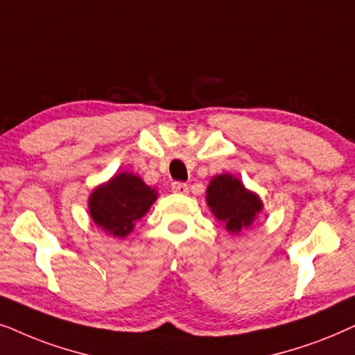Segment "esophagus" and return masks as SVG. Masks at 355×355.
<instances>
[{"mask_svg": "<svg viewBox=\"0 0 355 355\" xmlns=\"http://www.w3.org/2000/svg\"><path fill=\"white\" fill-rule=\"evenodd\" d=\"M172 191L173 193H180V195H185L188 193V185L183 182H173L172 183Z\"/></svg>", "mask_w": 355, "mask_h": 355, "instance_id": "esophagus-1", "label": "esophagus"}]
</instances>
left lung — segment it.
<instances>
[{
  "label": "left lung",
  "mask_w": 355,
  "mask_h": 355,
  "mask_svg": "<svg viewBox=\"0 0 355 355\" xmlns=\"http://www.w3.org/2000/svg\"><path fill=\"white\" fill-rule=\"evenodd\" d=\"M206 201L212 214L230 234H239L257 219L263 202L257 193L247 190L237 177L220 173L212 178L206 190Z\"/></svg>",
  "instance_id": "left-lung-1"
}]
</instances>
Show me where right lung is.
Segmentation results:
<instances>
[{"label":"right lung","mask_w":355,"mask_h":355,"mask_svg":"<svg viewBox=\"0 0 355 355\" xmlns=\"http://www.w3.org/2000/svg\"><path fill=\"white\" fill-rule=\"evenodd\" d=\"M155 200V188L146 185L138 175L121 172L92 191L89 214L108 235L125 239Z\"/></svg>","instance_id":"add662e5"}]
</instances>
